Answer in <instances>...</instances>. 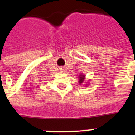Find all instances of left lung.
I'll list each match as a JSON object with an SVG mask.
<instances>
[{
    "mask_svg": "<svg viewBox=\"0 0 135 135\" xmlns=\"http://www.w3.org/2000/svg\"><path fill=\"white\" fill-rule=\"evenodd\" d=\"M84 79H85V76H83V75H82V74L79 75V83H80V84H81V83H83Z\"/></svg>",
    "mask_w": 135,
    "mask_h": 135,
    "instance_id": "1",
    "label": "left lung"
}]
</instances>
